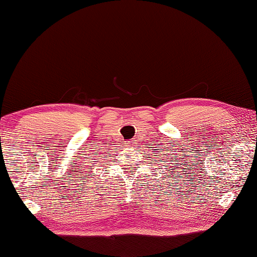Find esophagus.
I'll list each match as a JSON object with an SVG mask.
<instances>
[{
    "label": "esophagus",
    "instance_id": "esophagus-1",
    "mask_svg": "<svg viewBox=\"0 0 257 257\" xmlns=\"http://www.w3.org/2000/svg\"><path fill=\"white\" fill-rule=\"evenodd\" d=\"M125 146H127V147H129V148H135V146H136V143H135V142H133V141H130V142H128V143H125Z\"/></svg>",
    "mask_w": 257,
    "mask_h": 257
}]
</instances>
